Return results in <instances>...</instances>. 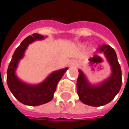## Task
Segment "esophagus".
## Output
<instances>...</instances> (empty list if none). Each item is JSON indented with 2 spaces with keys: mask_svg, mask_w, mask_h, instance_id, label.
<instances>
[{
  "mask_svg": "<svg viewBox=\"0 0 129 129\" xmlns=\"http://www.w3.org/2000/svg\"><path fill=\"white\" fill-rule=\"evenodd\" d=\"M70 66H72V67H77L78 66V62L76 60H72L70 61Z\"/></svg>",
  "mask_w": 129,
  "mask_h": 129,
  "instance_id": "esophagus-1",
  "label": "esophagus"
}]
</instances>
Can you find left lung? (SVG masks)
I'll return each instance as SVG.
<instances>
[{"mask_svg":"<svg viewBox=\"0 0 129 129\" xmlns=\"http://www.w3.org/2000/svg\"><path fill=\"white\" fill-rule=\"evenodd\" d=\"M99 51L104 53L112 69L111 76L98 86H93L87 82L83 73L79 70L76 88L79 99L83 103L91 106H102L111 102L121 87V69L117 54L108 45L99 46Z\"/></svg>","mask_w":129,"mask_h":129,"instance_id":"1","label":"left lung"}]
</instances>
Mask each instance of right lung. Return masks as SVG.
I'll use <instances>...</instances> for the list:
<instances>
[{
    "label": "right lung",
    "mask_w": 129,
    "mask_h": 129,
    "mask_svg": "<svg viewBox=\"0 0 129 129\" xmlns=\"http://www.w3.org/2000/svg\"><path fill=\"white\" fill-rule=\"evenodd\" d=\"M44 37L39 34L28 36L21 42L12 55L7 71V83L11 92L21 103L35 106L47 103L53 98L57 83L64 76L68 68L56 71L48 76L46 80L38 85H28L20 81L15 74L19 60L23 57L26 49L30 43L35 40L43 39Z\"/></svg>",
    "instance_id": "add662e5"
}]
</instances>
